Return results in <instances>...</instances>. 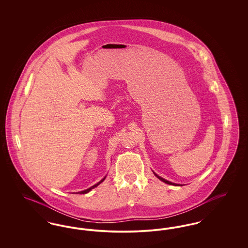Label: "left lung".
<instances>
[{
  "instance_id": "obj_1",
  "label": "left lung",
  "mask_w": 248,
  "mask_h": 248,
  "mask_svg": "<svg viewBox=\"0 0 248 248\" xmlns=\"http://www.w3.org/2000/svg\"><path fill=\"white\" fill-rule=\"evenodd\" d=\"M154 175L156 176V177H158L160 180H162L163 182H165V183H166V184H169V185H174V186H179L178 184H176V183H172V182H170V181H168V180H166V179H165V178H163V177H160V176H158L157 174H155L154 172Z\"/></svg>"
}]
</instances>
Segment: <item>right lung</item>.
I'll return each instance as SVG.
<instances>
[{
	"label": "right lung",
	"mask_w": 248,
	"mask_h": 248,
	"mask_svg": "<svg viewBox=\"0 0 248 248\" xmlns=\"http://www.w3.org/2000/svg\"><path fill=\"white\" fill-rule=\"evenodd\" d=\"M105 178H106V177H103V178H102V179H101L99 182H97L96 184H94V186L90 187L89 189H84V190H83V191H79V193H80V194H84V193H87V192H89L91 189H94V188H95V187H97V186H98V185H99L101 182H103V181L105 180Z\"/></svg>",
	"instance_id": "right-lung-1"
}]
</instances>
